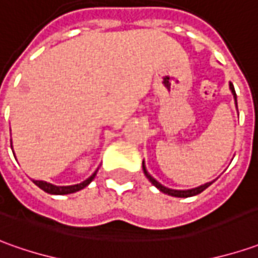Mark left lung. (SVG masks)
<instances>
[{"mask_svg": "<svg viewBox=\"0 0 258 258\" xmlns=\"http://www.w3.org/2000/svg\"><path fill=\"white\" fill-rule=\"evenodd\" d=\"M230 90H231V93L234 95V100H235V105H237V95H235V91H234V85L230 83ZM143 170H144V174H146V177L151 181L153 185H156L158 190L161 191V192H164V194H168V196H173V197H192V196H197V194H200L201 191H204L207 187H210L213 181L211 182H206V184H203L200 187H196V188H191V190H173V188H168V187H164L163 184H160V182L157 181L156 178H153L148 171H147L146 165H144V161H143Z\"/></svg>", "mask_w": 258, "mask_h": 258, "instance_id": "8db88e82", "label": "left lung"}]
</instances>
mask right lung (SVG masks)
<instances>
[{
	"instance_id": "right-lung-1",
	"label": "right lung",
	"mask_w": 258,
	"mask_h": 258,
	"mask_svg": "<svg viewBox=\"0 0 258 258\" xmlns=\"http://www.w3.org/2000/svg\"><path fill=\"white\" fill-rule=\"evenodd\" d=\"M11 148H13V144H11ZM98 171V170H97ZM97 171H94V174L91 177H88L85 181L80 182V184H74V185H54L51 182L47 181H40V180H32L35 185H38L41 190H44L48 194H57V196H64V194H71V192H77V191L83 190L84 187H87L90 182L93 181L94 177L97 175Z\"/></svg>"
}]
</instances>
